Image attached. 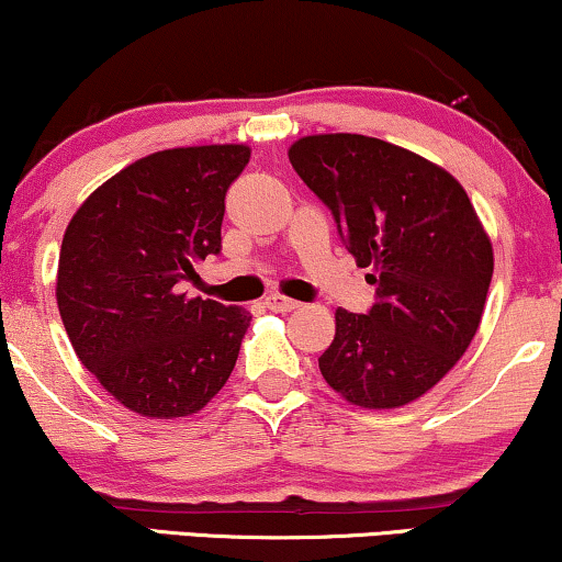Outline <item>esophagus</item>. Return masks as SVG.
Masks as SVG:
<instances>
[{"mask_svg":"<svg viewBox=\"0 0 562 562\" xmlns=\"http://www.w3.org/2000/svg\"><path fill=\"white\" fill-rule=\"evenodd\" d=\"M263 304L271 312H294V310H299V306H302V304L296 302V299H289V296H283V294H268Z\"/></svg>","mask_w":562,"mask_h":562,"instance_id":"34e87169","label":"esophagus"}]
</instances>
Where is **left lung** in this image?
Here are the masks:
<instances>
[{"instance_id": "8db88e82", "label": "left lung", "mask_w": 562, "mask_h": 562, "mask_svg": "<svg viewBox=\"0 0 562 562\" xmlns=\"http://www.w3.org/2000/svg\"><path fill=\"white\" fill-rule=\"evenodd\" d=\"M302 181L375 283L368 314L335 312L319 371L345 402L396 409L463 358L481 325L494 248L456 176L379 137L306 135L289 148Z\"/></svg>"}]
</instances>
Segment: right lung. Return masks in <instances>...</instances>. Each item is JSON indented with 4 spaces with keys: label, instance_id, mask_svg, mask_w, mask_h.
Wrapping results in <instances>:
<instances>
[{
    "label": "right lung",
    "instance_id": "add662e5",
    "mask_svg": "<svg viewBox=\"0 0 562 562\" xmlns=\"http://www.w3.org/2000/svg\"><path fill=\"white\" fill-rule=\"evenodd\" d=\"M248 145L150 153L104 181L68 222L56 299L76 356L130 412L196 414L233 373L250 312L179 294L222 248L225 194Z\"/></svg>",
    "mask_w": 562,
    "mask_h": 562
}]
</instances>
